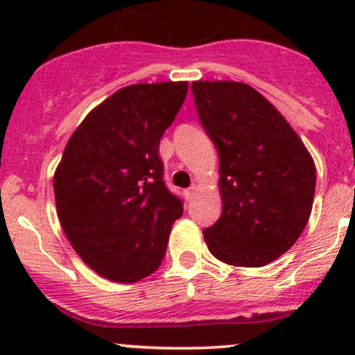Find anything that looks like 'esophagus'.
<instances>
[{
    "mask_svg": "<svg viewBox=\"0 0 355 355\" xmlns=\"http://www.w3.org/2000/svg\"><path fill=\"white\" fill-rule=\"evenodd\" d=\"M196 192H198V187H196V185H192V187H189L187 191H185V198H187L189 200H191V199H194Z\"/></svg>",
    "mask_w": 355,
    "mask_h": 355,
    "instance_id": "obj_1",
    "label": "esophagus"
}]
</instances>
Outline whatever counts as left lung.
Wrapping results in <instances>:
<instances>
[{
  "label": "left lung",
  "mask_w": 355,
  "mask_h": 355,
  "mask_svg": "<svg viewBox=\"0 0 355 355\" xmlns=\"http://www.w3.org/2000/svg\"><path fill=\"white\" fill-rule=\"evenodd\" d=\"M204 130L220 153L221 216L204 228L216 259L259 268L295 244L311 216L316 168L282 113L234 80L192 82Z\"/></svg>",
  "instance_id": "obj_1"
}]
</instances>
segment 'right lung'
Returning <instances> with one entry per match:
<instances>
[{
  "label": "right lung",
  "instance_id": "add662e5",
  "mask_svg": "<svg viewBox=\"0 0 355 355\" xmlns=\"http://www.w3.org/2000/svg\"><path fill=\"white\" fill-rule=\"evenodd\" d=\"M187 82L134 84L84 118L55 171L60 223L75 252L108 280L134 284L159 268L182 200L166 189L159 141Z\"/></svg>",
  "mask_w": 355,
  "mask_h": 355
}]
</instances>
